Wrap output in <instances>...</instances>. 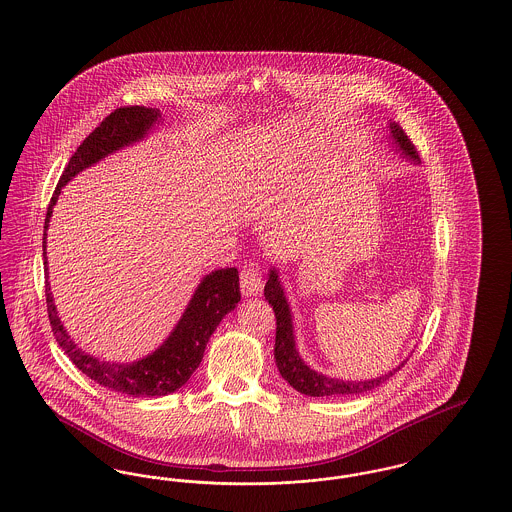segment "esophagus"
Masks as SVG:
<instances>
[{
    "mask_svg": "<svg viewBox=\"0 0 512 512\" xmlns=\"http://www.w3.org/2000/svg\"><path fill=\"white\" fill-rule=\"evenodd\" d=\"M263 278H261V270L257 265H249V267L242 268V272H240V288H242V293L247 295V297H251V295H259V293L263 292Z\"/></svg>",
    "mask_w": 512,
    "mask_h": 512,
    "instance_id": "34e87169",
    "label": "esophagus"
}]
</instances>
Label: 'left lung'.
<instances>
[{"label":"left lung","mask_w":512,"mask_h":512,"mask_svg":"<svg viewBox=\"0 0 512 512\" xmlns=\"http://www.w3.org/2000/svg\"><path fill=\"white\" fill-rule=\"evenodd\" d=\"M391 144L395 149L401 151V155L411 161L414 165L420 163L418 151L414 149L411 140L403 132V128L397 122L390 121ZM265 299L274 311L276 317V341H274V359L276 366L282 374V378L292 386L293 390L311 397H345V395H359L365 391L374 390L405 365L395 366L388 374H382L378 378L370 380H343V378H332L326 374H320L307 365L295 347V330H293L292 309L288 303V297L284 293V286L280 282L278 268H270L267 284H265Z\"/></svg>","instance_id":"left-lung-1"}]
</instances>
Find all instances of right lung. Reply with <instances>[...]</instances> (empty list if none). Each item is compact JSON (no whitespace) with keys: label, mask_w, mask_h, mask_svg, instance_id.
<instances>
[{"label":"right lung","mask_w":512,"mask_h":512,"mask_svg":"<svg viewBox=\"0 0 512 512\" xmlns=\"http://www.w3.org/2000/svg\"><path fill=\"white\" fill-rule=\"evenodd\" d=\"M163 121L159 109L149 107H121L105 117L98 128L76 147L69 165L59 178V184L49 201L48 215L44 224V265L48 278V257H46V230L63 186H67L78 172L86 171L107 155L122 147L132 146L144 140L155 124ZM240 295L238 268H219L207 274L174 326L171 336L163 341L153 353L134 363H109L82 351L67 334L57 315L49 282L46 280V303H48L51 332L63 351L69 355L78 370L98 382L107 390L126 393L130 397H161L182 388L195 368L201 363L207 341L217 330L224 315L236 309Z\"/></svg>","instance_id":"add662e5"}]
</instances>
